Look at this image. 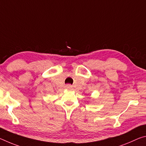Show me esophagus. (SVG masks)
<instances>
[{"label":"esophagus","mask_w":146,"mask_h":146,"mask_svg":"<svg viewBox=\"0 0 146 146\" xmlns=\"http://www.w3.org/2000/svg\"><path fill=\"white\" fill-rule=\"evenodd\" d=\"M66 88H71V86H70V84H68L67 86H66Z\"/></svg>","instance_id":"obj_1"}]
</instances>
